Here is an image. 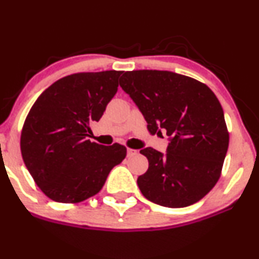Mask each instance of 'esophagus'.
Returning a JSON list of instances; mask_svg holds the SVG:
<instances>
[{"label": "esophagus", "mask_w": 259, "mask_h": 259, "mask_svg": "<svg viewBox=\"0 0 259 259\" xmlns=\"http://www.w3.org/2000/svg\"><path fill=\"white\" fill-rule=\"evenodd\" d=\"M127 157H134V156H136V154H138V152L139 151L138 150H133V148H127Z\"/></svg>", "instance_id": "obj_1"}]
</instances>
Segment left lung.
Wrapping results in <instances>:
<instances>
[{
    "mask_svg": "<svg viewBox=\"0 0 259 259\" xmlns=\"http://www.w3.org/2000/svg\"><path fill=\"white\" fill-rule=\"evenodd\" d=\"M119 84L147 121L151 134L167 132L163 154L152 147L140 153L148 169L138 178L142 195L169 208L194 204L214 187L229 146L224 112L203 82L167 70H133Z\"/></svg>",
    "mask_w": 259,
    "mask_h": 259,
    "instance_id": "1",
    "label": "left lung"
}]
</instances>
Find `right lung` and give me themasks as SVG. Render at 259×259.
I'll list each match as a JSON object with an SVG mask.
<instances>
[{
    "label": "right lung",
    "instance_id": "right-lung-1",
    "mask_svg": "<svg viewBox=\"0 0 259 259\" xmlns=\"http://www.w3.org/2000/svg\"><path fill=\"white\" fill-rule=\"evenodd\" d=\"M121 72L64 76L47 88L29 111L20 151L41 191L62 203H78L100 192L126 147L103 146L86 136L118 90Z\"/></svg>",
    "mask_w": 259,
    "mask_h": 259
}]
</instances>
